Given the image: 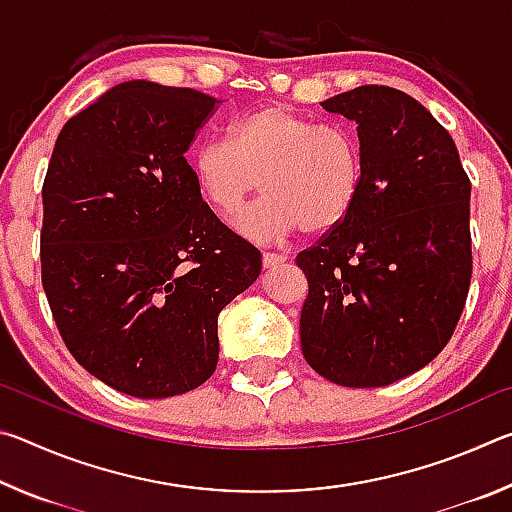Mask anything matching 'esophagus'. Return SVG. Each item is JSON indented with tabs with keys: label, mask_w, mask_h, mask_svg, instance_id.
<instances>
[{
	"label": "esophagus",
	"mask_w": 512,
	"mask_h": 512,
	"mask_svg": "<svg viewBox=\"0 0 512 512\" xmlns=\"http://www.w3.org/2000/svg\"><path fill=\"white\" fill-rule=\"evenodd\" d=\"M262 262H264V266H280V264H284L287 262V255L284 253H264V257H262Z\"/></svg>",
	"instance_id": "obj_1"
}]
</instances>
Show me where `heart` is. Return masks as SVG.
Returning <instances> with one entry per match:
<instances>
[{
  "instance_id": "b5f03b06",
  "label": "heart",
  "mask_w": 512,
  "mask_h": 512,
  "mask_svg": "<svg viewBox=\"0 0 512 512\" xmlns=\"http://www.w3.org/2000/svg\"><path fill=\"white\" fill-rule=\"evenodd\" d=\"M198 194L216 214L232 216L259 189L266 196L239 219L244 235L275 241L305 230L325 235L348 219L363 189V153L352 128L318 124L280 103L237 117L225 142L192 155Z\"/></svg>"
}]
</instances>
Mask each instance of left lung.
<instances>
[{"instance_id": "8db88e82", "label": "left lung", "mask_w": 512, "mask_h": 512, "mask_svg": "<svg viewBox=\"0 0 512 512\" xmlns=\"http://www.w3.org/2000/svg\"><path fill=\"white\" fill-rule=\"evenodd\" d=\"M352 119L363 189L352 214L300 250V345L339 386H388L452 339L472 280L470 178L445 126L386 85L323 101Z\"/></svg>"}]
</instances>
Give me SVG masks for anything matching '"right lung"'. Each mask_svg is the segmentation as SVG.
I'll use <instances>...</instances> for the list:
<instances>
[{
	"mask_svg": "<svg viewBox=\"0 0 512 512\" xmlns=\"http://www.w3.org/2000/svg\"><path fill=\"white\" fill-rule=\"evenodd\" d=\"M219 101L126 81L67 119L42 185L40 271L81 366L119 393L194 391L219 361V314L262 253L198 194L185 153Z\"/></svg>",
	"mask_w": 512,
	"mask_h": 512,
	"instance_id": "obj_1",
	"label": "right lung"
}]
</instances>
